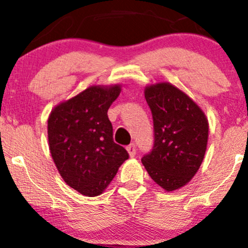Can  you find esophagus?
<instances>
[{
	"label": "esophagus",
	"instance_id": "esophagus-1",
	"mask_svg": "<svg viewBox=\"0 0 248 248\" xmlns=\"http://www.w3.org/2000/svg\"><path fill=\"white\" fill-rule=\"evenodd\" d=\"M127 151H128L129 156L131 157H134L137 155V149H136V145L134 144H131L127 146Z\"/></svg>",
	"mask_w": 248,
	"mask_h": 248
}]
</instances>
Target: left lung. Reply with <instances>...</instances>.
I'll list each match as a JSON object with an SVG mask.
<instances>
[{"instance_id": "8db88e82", "label": "left lung", "mask_w": 248, "mask_h": 248, "mask_svg": "<svg viewBox=\"0 0 248 248\" xmlns=\"http://www.w3.org/2000/svg\"><path fill=\"white\" fill-rule=\"evenodd\" d=\"M154 119L151 152L141 158L151 179L171 192L188 184L204 159L209 122L185 92L169 82L145 87Z\"/></svg>"}]
</instances>
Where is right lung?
Here are the masks:
<instances>
[{
  "instance_id": "add662e5",
  "label": "right lung",
  "mask_w": 248,
  "mask_h": 248,
  "mask_svg": "<svg viewBox=\"0 0 248 248\" xmlns=\"http://www.w3.org/2000/svg\"><path fill=\"white\" fill-rule=\"evenodd\" d=\"M121 92L120 85L90 86L51 110L47 139L54 163L72 188L96 197L128 158L126 149L112 139L108 109Z\"/></svg>"
}]
</instances>
